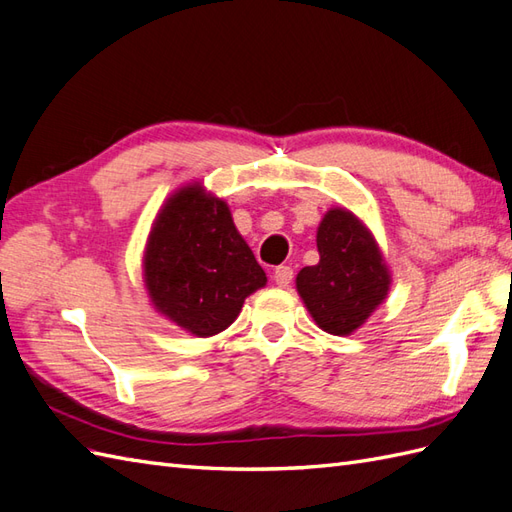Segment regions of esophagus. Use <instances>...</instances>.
I'll return each mask as SVG.
<instances>
[{"instance_id":"obj_1","label":"esophagus","mask_w":512,"mask_h":512,"mask_svg":"<svg viewBox=\"0 0 512 512\" xmlns=\"http://www.w3.org/2000/svg\"><path fill=\"white\" fill-rule=\"evenodd\" d=\"M273 280H276L280 289H286V286H289L291 280H293V269L286 267V265L276 267V271H273Z\"/></svg>"}]
</instances>
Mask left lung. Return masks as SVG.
<instances>
[{
  "label": "left lung",
  "instance_id": "left-lung-1",
  "mask_svg": "<svg viewBox=\"0 0 512 512\" xmlns=\"http://www.w3.org/2000/svg\"><path fill=\"white\" fill-rule=\"evenodd\" d=\"M319 263L297 273L295 289L317 326L350 336L391 291V271L376 236L347 208H330L317 228Z\"/></svg>",
  "mask_w": 512,
  "mask_h": 512
}]
</instances>
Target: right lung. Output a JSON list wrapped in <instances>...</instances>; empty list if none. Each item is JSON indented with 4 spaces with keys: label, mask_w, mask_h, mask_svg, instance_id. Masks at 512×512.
<instances>
[{
    "label": "right lung",
    "mask_w": 512,
    "mask_h": 512,
    "mask_svg": "<svg viewBox=\"0 0 512 512\" xmlns=\"http://www.w3.org/2000/svg\"><path fill=\"white\" fill-rule=\"evenodd\" d=\"M143 282L156 313L206 339L239 317L245 297L263 289L267 276L230 206L191 182L158 210L143 252Z\"/></svg>",
    "instance_id": "add662e5"
}]
</instances>
